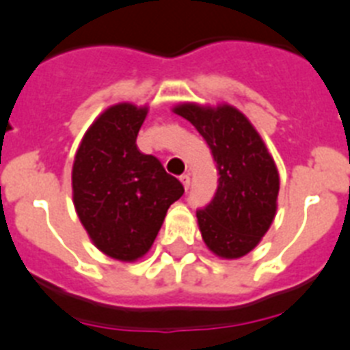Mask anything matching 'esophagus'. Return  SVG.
<instances>
[{
	"label": "esophagus",
	"instance_id": "esophagus-1",
	"mask_svg": "<svg viewBox=\"0 0 350 350\" xmlns=\"http://www.w3.org/2000/svg\"><path fill=\"white\" fill-rule=\"evenodd\" d=\"M181 183H183V187H185V190H188V188H190V176L188 174H183L181 176Z\"/></svg>",
	"mask_w": 350,
	"mask_h": 350
}]
</instances>
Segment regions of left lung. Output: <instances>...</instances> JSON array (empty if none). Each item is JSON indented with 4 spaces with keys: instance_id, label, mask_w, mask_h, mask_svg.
<instances>
[{
    "instance_id": "8db88e82",
    "label": "left lung",
    "mask_w": 350,
    "mask_h": 350,
    "mask_svg": "<svg viewBox=\"0 0 350 350\" xmlns=\"http://www.w3.org/2000/svg\"><path fill=\"white\" fill-rule=\"evenodd\" d=\"M204 137L217 162L218 187L197 209L202 239L213 254L238 259L257 247L276 213L280 178L262 139L247 116L230 105L174 107Z\"/></svg>"
}]
</instances>
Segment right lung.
<instances>
[{
	"mask_svg": "<svg viewBox=\"0 0 350 350\" xmlns=\"http://www.w3.org/2000/svg\"><path fill=\"white\" fill-rule=\"evenodd\" d=\"M146 114L148 107L132 103L102 112L84 133L72 169L79 220L100 252L124 262L150 250L167 209L185 192L157 157L139 151Z\"/></svg>",
	"mask_w": 350,
	"mask_h": 350,
	"instance_id": "obj_1",
	"label": "right lung"
}]
</instances>
